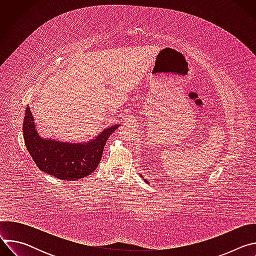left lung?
I'll return each instance as SVG.
<instances>
[{
    "mask_svg": "<svg viewBox=\"0 0 256 256\" xmlns=\"http://www.w3.org/2000/svg\"><path fill=\"white\" fill-rule=\"evenodd\" d=\"M140 176H142V175H140ZM144 181H146V182H147V184H149V182H148V181H147V180H146V179H144Z\"/></svg>",
    "mask_w": 256,
    "mask_h": 256,
    "instance_id": "left-lung-1",
    "label": "left lung"
}]
</instances>
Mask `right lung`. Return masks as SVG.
I'll return each instance as SVG.
<instances>
[{"instance_id": "obj_1", "label": "right lung", "mask_w": 256, "mask_h": 256, "mask_svg": "<svg viewBox=\"0 0 256 256\" xmlns=\"http://www.w3.org/2000/svg\"><path fill=\"white\" fill-rule=\"evenodd\" d=\"M120 124L105 128L85 144L62 142L40 136L29 105L25 108L23 136L26 148L38 167L60 180L75 181L91 174L100 163L104 146Z\"/></svg>"}]
</instances>
